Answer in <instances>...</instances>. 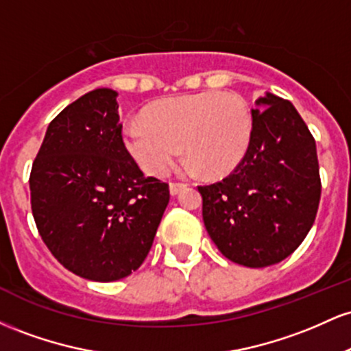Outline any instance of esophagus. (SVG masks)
<instances>
[{"instance_id": "esophagus-1", "label": "esophagus", "mask_w": 351, "mask_h": 351, "mask_svg": "<svg viewBox=\"0 0 351 351\" xmlns=\"http://www.w3.org/2000/svg\"><path fill=\"white\" fill-rule=\"evenodd\" d=\"M186 186V183H170V193L171 195H178L181 189H184Z\"/></svg>"}]
</instances>
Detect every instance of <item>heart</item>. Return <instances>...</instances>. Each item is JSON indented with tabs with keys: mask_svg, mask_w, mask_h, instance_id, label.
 <instances>
[{
	"mask_svg": "<svg viewBox=\"0 0 351 351\" xmlns=\"http://www.w3.org/2000/svg\"><path fill=\"white\" fill-rule=\"evenodd\" d=\"M145 119L125 123L123 142L142 170L153 176L167 175L181 143L204 175H224L244 158L252 138L251 108L234 92L163 99L147 108Z\"/></svg>",
	"mask_w": 351,
	"mask_h": 351,
	"instance_id": "heart-1",
	"label": "heart"
}]
</instances>
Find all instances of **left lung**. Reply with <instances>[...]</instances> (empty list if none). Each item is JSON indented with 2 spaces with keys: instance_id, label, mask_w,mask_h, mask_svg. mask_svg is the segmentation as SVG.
Segmentation results:
<instances>
[{
  "instance_id": "8db88e82",
  "label": "left lung",
  "mask_w": 351,
  "mask_h": 351,
  "mask_svg": "<svg viewBox=\"0 0 351 351\" xmlns=\"http://www.w3.org/2000/svg\"><path fill=\"white\" fill-rule=\"evenodd\" d=\"M252 108V138L226 178L198 186L203 221L221 254L245 267L291 256L308 234L320 203L315 138L289 100L274 94Z\"/></svg>"
}]
</instances>
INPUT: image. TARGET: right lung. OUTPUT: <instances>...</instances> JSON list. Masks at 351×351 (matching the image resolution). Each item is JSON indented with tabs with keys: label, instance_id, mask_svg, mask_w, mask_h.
I'll return each mask as SVG.
<instances>
[{
	"label": "right lung",
	"instance_id": "add662e5",
	"mask_svg": "<svg viewBox=\"0 0 351 351\" xmlns=\"http://www.w3.org/2000/svg\"><path fill=\"white\" fill-rule=\"evenodd\" d=\"M31 209L44 244L75 276L112 282L150 252L170 201L123 143L117 92L95 88L47 127L31 168Z\"/></svg>",
	"mask_w": 351,
	"mask_h": 351
}]
</instances>
